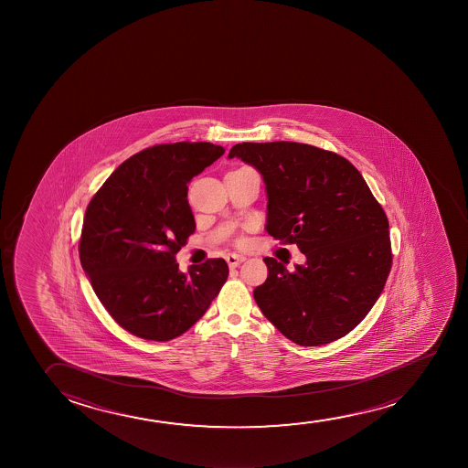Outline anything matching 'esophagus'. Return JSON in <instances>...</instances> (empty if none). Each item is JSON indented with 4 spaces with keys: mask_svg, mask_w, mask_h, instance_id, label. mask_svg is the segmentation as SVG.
I'll return each mask as SVG.
<instances>
[{
    "mask_svg": "<svg viewBox=\"0 0 468 468\" xmlns=\"http://www.w3.org/2000/svg\"><path fill=\"white\" fill-rule=\"evenodd\" d=\"M243 261H245V256L243 255H236V253L226 255V262H228L231 268H237V266Z\"/></svg>",
    "mask_w": 468,
    "mask_h": 468,
    "instance_id": "esophagus-1",
    "label": "esophagus"
}]
</instances>
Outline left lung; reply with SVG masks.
I'll return each instance as SVG.
<instances>
[{"label":"left lung","mask_w":468,"mask_h":468,"mask_svg":"<svg viewBox=\"0 0 468 468\" xmlns=\"http://www.w3.org/2000/svg\"><path fill=\"white\" fill-rule=\"evenodd\" d=\"M228 157L261 174L268 234L305 255L294 271L264 258L268 279L253 292L264 317L305 347L346 336L392 266L388 221L362 174L339 154L294 142L234 144Z\"/></svg>","instance_id":"1"}]
</instances>
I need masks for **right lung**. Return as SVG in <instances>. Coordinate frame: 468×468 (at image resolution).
Instances as JSON below:
<instances>
[{
  "mask_svg": "<svg viewBox=\"0 0 468 468\" xmlns=\"http://www.w3.org/2000/svg\"><path fill=\"white\" fill-rule=\"evenodd\" d=\"M207 142L156 144L112 172L89 202L80 260L95 294L132 335L170 341L215 300L229 269L223 258L178 269L175 255L196 231L187 183L223 156Z\"/></svg>",
  "mask_w": 468,
  "mask_h": 468,
  "instance_id": "right-lung-1",
  "label": "right lung"
}]
</instances>
